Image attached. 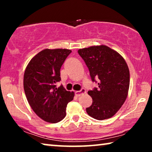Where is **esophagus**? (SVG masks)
I'll list each match as a JSON object with an SVG mask.
<instances>
[{"mask_svg": "<svg viewBox=\"0 0 152 152\" xmlns=\"http://www.w3.org/2000/svg\"><path fill=\"white\" fill-rule=\"evenodd\" d=\"M86 93V90L84 88H82L80 91H76L75 94L77 96H80L81 95L84 94Z\"/></svg>", "mask_w": 152, "mask_h": 152, "instance_id": "34e87169", "label": "esophagus"}]
</instances>
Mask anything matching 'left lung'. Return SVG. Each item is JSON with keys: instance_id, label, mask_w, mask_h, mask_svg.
<instances>
[{"instance_id": "obj_1", "label": "left lung", "mask_w": 152, "mask_h": 152, "mask_svg": "<svg viewBox=\"0 0 152 152\" xmlns=\"http://www.w3.org/2000/svg\"><path fill=\"white\" fill-rule=\"evenodd\" d=\"M78 52L88 67L92 82L99 88L89 91L92 103L86 113L97 120L112 117L127 99L129 70L121 56L108 46L101 45L80 49Z\"/></svg>"}]
</instances>
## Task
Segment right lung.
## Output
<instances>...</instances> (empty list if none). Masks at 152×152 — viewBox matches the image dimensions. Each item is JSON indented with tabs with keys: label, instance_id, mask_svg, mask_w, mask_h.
Returning <instances> with one entry per match:
<instances>
[{
	"label": "right lung",
	"instance_id": "1",
	"mask_svg": "<svg viewBox=\"0 0 152 152\" xmlns=\"http://www.w3.org/2000/svg\"><path fill=\"white\" fill-rule=\"evenodd\" d=\"M71 52L67 49H45L35 55L25 69L23 86L28 102L46 122L62 120L67 104L74 99V92L67 91L63 86H56L61 80V67Z\"/></svg>",
	"mask_w": 152,
	"mask_h": 152
}]
</instances>
